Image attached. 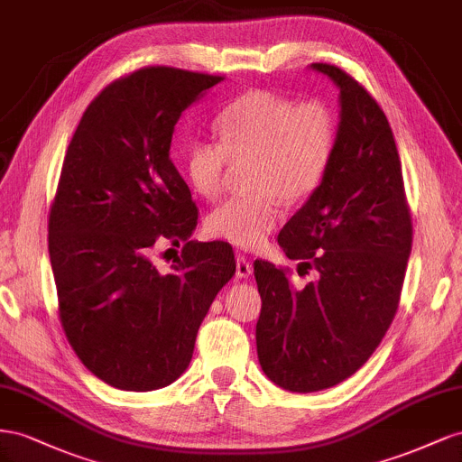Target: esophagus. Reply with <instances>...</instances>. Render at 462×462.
<instances>
[{
	"instance_id": "1",
	"label": "esophagus",
	"mask_w": 462,
	"mask_h": 462,
	"mask_svg": "<svg viewBox=\"0 0 462 462\" xmlns=\"http://www.w3.org/2000/svg\"><path fill=\"white\" fill-rule=\"evenodd\" d=\"M252 273H254V267L252 263H249V259L240 254L236 255V276H238V279H247Z\"/></svg>"
}]
</instances>
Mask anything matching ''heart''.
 <instances>
[{"label":"heart","mask_w":462,"mask_h":462,"mask_svg":"<svg viewBox=\"0 0 462 462\" xmlns=\"http://www.w3.org/2000/svg\"><path fill=\"white\" fill-rule=\"evenodd\" d=\"M218 141H195L183 168L191 189L215 199L234 164L247 168V195L232 197L207 217L215 238L257 247L282 218V199L298 203L321 188L331 168L337 122L323 100L298 102L269 90H249L217 117Z\"/></svg>","instance_id":"obj_1"}]
</instances>
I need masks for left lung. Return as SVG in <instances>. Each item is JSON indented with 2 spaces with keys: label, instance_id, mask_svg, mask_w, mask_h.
Listing matches in <instances>:
<instances>
[{
  "label": "left lung",
  "instance_id": "left-lung-1",
  "mask_svg": "<svg viewBox=\"0 0 462 462\" xmlns=\"http://www.w3.org/2000/svg\"><path fill=\"white\" fill-rule=\"evenodd\" d=\"M311 69L340 90L335 154L321 188L284 224L279 245L300 267L313 269L315 281L296 288L286 269L254 263L261 370L292 393L333 387L370 360L397 313L412 249L387 116L337 65L311 63Z\"/></svg>",
  "mask_w": 462,
  "mask_h": 462
}]
</instances>
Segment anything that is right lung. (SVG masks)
Returning a JSON list of instances; mask_svg holds the SVG:
<instances>
[{
	"label": "right lung",
	"mask_w": 462,
	"mask_h": 462,
	"mask_svg": "<svg viewBox=\"0 0 462 462\" xmlns=\"http://www.w3.org/2000/svg\"><path fill=\"white\" fill-rule=\"evenodd\" d=\"M220 81L164 65L117 79L65 152L48 220L60 321L87 370L116 389L154 391L186 372L236 273L232 247L189 240L199 210L170 158L181 112ZM162 241L184 244L170 273L152 263Z\"/></svg>",
	"instance_id": "obj_1"
}]
</instances>
